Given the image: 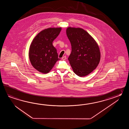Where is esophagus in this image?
<instances>
[{"label": "esophagus", "instance_id": "1", "mask_svg": "<svg viewBox=\"0 0 129 129\" xmlns=\"http://www.w3.org/2000/svg\"><path fill=\"white\" fill-rule=\"evenodd\" d=\"M62 59L63 60H66V56H63V57L62 58Z\"/></svg>", "mask_w": 129, "mask_h": 129}]
</instances>
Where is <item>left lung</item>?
<instances>
[{
    "label": "left lung",
    "mask_w": 129,
    "mask_h": 129,
    "mask_svg": "<svg viewBox=\"0 0 129 129\" xmlns=\"http://www.w3.org/2000/svg\"><path fill=\"white\" fill-rule=\"evenodd\" d=\"M66 32L71 43L72 50L68 60L72 70L79 77L86 76L96 69L100 61L99 46L82 28L69 27Z\"/></svg>",
    "instance_id": "obj_1"
}]
</instances>
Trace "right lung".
Returning a JSON list of instances; mask_svg holds the SVG:
<instances>
[{
  "mask_svg": "<svg viewBox=\"0 0 129 129\" xmlns=\"http://www.w3.org/2000/svg\"><path fill=\"white\" fill-rule=\"evenodd\" d=\"M62 28L49 27L42 30L30 44L28 56L30 63L37 71L43 74L49 72L58 58L57 49L52 42L57 37Z\"/></svg>",
  "mask_w": 129,
  "mask_h": 129,
  "instance_id": "obj_1",
  "label": "right lung"
}]
</instances>
